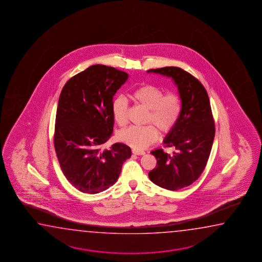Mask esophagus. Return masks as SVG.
<instances>
[{"label":"esophagus","mask_w":262,"mask_h":262,"mask_svg":"<svg viewBox=\"0 0 262 262\" xmlns=\"http://www.w3.org/2000/svg\"><path fill=\"white\" fill-rule=\"evenodd\" d=\"M132 152L134 154H136V155H144L145 154V151L143 150H139V149H132Z\"/></svg>","instance_id":"1"}]
</instances>
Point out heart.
Wrapping results in <instances>:
<instances>
[{"label":"heart","mask_w":262,"mask_h":262,"mask_svg":"<svg viewBox=\"0 0 262 262\" xmlns=\"http://www.w3.org/2000/svg\"><path fill=\"white\" fill-rule=\"evenodd\" d=\"M131 97L136 102L148 110L146 123H152L160 132H170L181 113V101L177 94L164 95L162 88L154 84H144L134 90ZM113 115L115 122L123 126L128 121V103L123 97L113 100ZM119 139L134 149H143L158 139V132L151 125L130 126L119 133Z\"/></svg>","instance_id":"1"}]
</instances>
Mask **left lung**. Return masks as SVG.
Masks as SVG:
<instances>
[{
    "mask_svg": "<svg viewBox=\"0 0 262 262\" xmlns=\"http://www.w3.org/2000/svg\"><path fill=\"white\" fill-rule=\"evenodd\" d=\"M148 72L172 78L181 99L180 118L164 140L174 151L169 154L159 149L150 152L157 165L149 172V180L166 190H180L199 179L209 158L215 138L210 101L204 85L180 68L151 69Z\"/></svg>",
    "mask_w": 262,
    "mask_h": 262,
    "instance_id": "8db88e82",
    "label": "left lung"
}]
</instances>
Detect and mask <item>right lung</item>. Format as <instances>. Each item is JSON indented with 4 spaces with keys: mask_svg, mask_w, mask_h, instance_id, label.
I'll use <instances>...</instances> for the list:
<instances>
[{
    "mask_svg": "<svg viewBox=\"0 0 262 262\" xmlns=\"http://www.w3.org/2000/svg\"><path fill=\"white\" fill-rule=\"evenodd\" d=\"M128 79L126 72L93 65L71 78L58 99L54 145L62 172L77 190L95 194L117 180L131 157L123 143L101 149L113 131V96Z\"/></svg>",
    "mask_w": 262,
    "mask_h": 262,
    "instance_id": "obj_1",
    "label": "right lung"
}]
</instances>
